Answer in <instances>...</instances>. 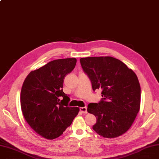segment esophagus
I'll return each instance as SVG.
<instances>
[{
    "label": "esophagus",
    "mask_w": 159,
    "mask_h": 159,
    "mask_svg": "<svg viewBox=\"0 0 159 159\" xmlns=\"http://www.w3.org/2000/svg\"><path fill=\"white\" fill-rule=\"evenodd\" d=\"M80 111L82 113H87V107H80Z\"/></svg>",
    "instance_id": "1"
}]
</instances>
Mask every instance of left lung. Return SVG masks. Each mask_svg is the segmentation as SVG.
Instances as JSON below:
<instances>
[{"label":"left lung","mask_w":159,"mask_h":159,"mask_svg":"<svg viewBox=\"0 0 159 159\" xmlns=\"http://www.w3.org/2000/svg\"><path fill=\"white\" fill-rule=\"evenodd\" d=\"M80 62L93 90L102 89L101 101L88 106V112L97 119L93 130L104 138L122 135L140 110V86L136 74L111 57L81 58Z\"/></svg>","instance_id":"8db88e82"}]
</instances>
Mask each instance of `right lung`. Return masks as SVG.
Here are the masks:
<instances>
[{
	"label": "right lung",
	"instance_id": "1",
	"mask_svg": "<svg viewBox=\"0 0 159 159\" xmlns=\"http://www.w3.org/2000/svg\"><path fill=\"white\" fill-rule=\"evenodd\" d=\"M75 58L57 59L31 71L20 93L25 120L37 134L47 139L61 136L79 111L70 107L69 97L63 92L66 75L75 68Z\"/></svg>",
	"mask_w": 159,
	"mask_h": 159
}]
</instances>
